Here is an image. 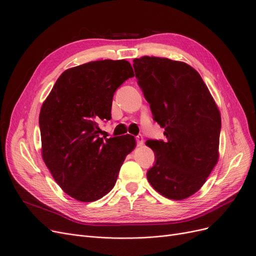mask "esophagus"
Instances as JSON below:
<instances>
[{
  "label": "esophagus",
  "mask_w": 256,
  "mask_h": 256,
  "mask_svg": "<svg viewBox=\"0 0 256 256\" xmlns=\"http://www.w3.org/2000/svg\"><path fill=\"white\" fill-rule=\"evenodd\" d=\"M136 141H137V144H138V146H142V144H144V137H142V135H138V136H136Z\"/></svg>",
  "instance_id": "obj_1"
}]
</instances>
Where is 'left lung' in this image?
Wrapping results in <instances>:
<instances>
[{
	"label": "left lung",
	"instance_id": "left-lung-1",
	"mask_svg": "<svg viewBox=\"0 0 256 256\" xmlns=\"http://www.w3.org/2000/svg\"><path fill=\"white\" fill-rule=\"evenodd\" d=\"M135 76L166 140H148L155 164L146 177L155 190L182 200L196 193L218 160L220 114L190 65L158 56L134 59Z\"/></svg>",
	"mask_w": 256,
	"mask_h": 256
}]
</instances>
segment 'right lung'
<instances>
[{"instance_id": "obj_1", "label": "right lung", "mask_w": 256, "mask_h": 256, "mask_svg": "<svg viewBox=\"0 0 256 256\" xmlns=\"http://www.w3.org/2000/svg\"><path fill=\"white\" fill-rule=\"evenodd\" d=\"M134 77L126 60H100L66 70L39 116L42 157L56 182L79 202L100 200L114 188L134 150V136L103 140L98 123L112 118L114 94Z\"/></svg>"}]
</instances>
